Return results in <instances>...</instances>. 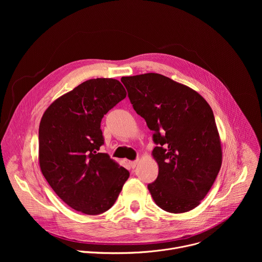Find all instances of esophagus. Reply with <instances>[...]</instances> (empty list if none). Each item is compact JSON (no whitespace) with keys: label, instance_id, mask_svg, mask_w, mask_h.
<instances>
[{"label":"esophagus","instance_id":"1","mask_svg":"<svg viewBox=\"0 0 262 262\" xmlns=\"http://www.w3.org/2000/svg\"><path fill=\"white\" fill-rule=\"evenodd\" d=\"M128 165H129V167H130V168H133V169H134V168H136V166L138 165V161L129 162V163H128Z\"/></svg>","mask_w":262,"mask_h":262}]
</instances>
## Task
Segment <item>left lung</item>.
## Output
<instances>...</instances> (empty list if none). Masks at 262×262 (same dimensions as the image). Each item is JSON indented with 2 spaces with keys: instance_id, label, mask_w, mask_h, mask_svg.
I'll return each mask as SVG.
<instances>
[{
  "instance_id": "8db88e82",
  "label": "left lung",
  "mask_w": 262,
  "mask_h": 262,
  "mask_svg": "<svg viewBox=\"0 0 262 262\" xmlns=\"http://www.w3.org/2000/svg\"><path fill=\"white\" fill-rule=\"evenodd\" d=\"M137 114L154 132L159 165L148 190L156 204L186 212L205 198L222 166L221 139L207 101L195 90L159 73L123 77Z\"/></svg>"
}]
</instances>
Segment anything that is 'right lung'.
<instances>
[{
    "mask_svg": "<svg viewBox=\"0 0 262 262\" xmlns=\"http://www.w3.org/2000/svg\"><path fill=\"white\" fill-rule=\"evenodd\" d=\"M126 97L115 79L88 80L54 100L39 124L40 170L72 209L99 214L116 202L129 172L106 154L100 122Z\"/></svg>",
    "mask_w": 262,
    "mask_h": 262,
    "instance_id": "obj_1",
    "label": "right lung"
}]
</instances>
